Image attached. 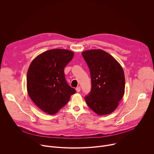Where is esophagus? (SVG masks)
<instances>
[{
  "mask_svg": "<svg viewBox=\"0 0 154 154\" xmlns=\"http://www.w3.org/2000/svg\"><path fill=\"white\" fill-rule=\"evenodd\" d=\"M75 90H76V91H77V92H80V86L77 87Z\"/></svg>",
  "mask_w": 154,
  "mask_h": 154,
  "instance_id": "34e87169",
  "label": "esophagus"
}]
</instances>
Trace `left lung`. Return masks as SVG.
I'll return each instance as SVG.
<instances>
[{"label": "left lung", "mask_w": 154, "mask_h": 154, "mask_svg": "<svg viewBox=\"0 0 154 154\" xmlns=\"http://www.w3.org/2000/svg\"><path fill=\"white\" fill-rule=\"evenodd\" d=\"M90 69L91 89L85 97L88 106L99 115L114 112L124 94L125 77L120 64L100 49L82 52Z\"/></svg>", "instance_id": "obj_1"}]
</instances>
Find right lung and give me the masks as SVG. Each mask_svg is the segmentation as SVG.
Segmentation results:
<instances>
[{"label":"right lung","instance_id":"1","mask_svg":"<svg viewBox=\"0 0 154 154\" xmlns=\"http://www.w3.org/2000/svg\"><path fill=\"white\" fill-rule=\"evenodd\" d=\"M74 52L61 49L42 53L31 63L27 88L32 101L42 111L54 115L66 104L76 91L66 80L64 69Z\"/></svg>","mask_w":154,"mask_h":154}]
</instances>
